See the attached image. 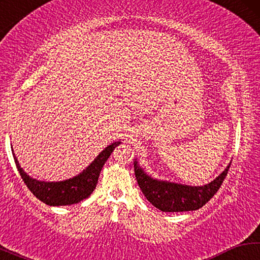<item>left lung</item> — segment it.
I'll use <instances>...</instances> for the list:
<instances>
[{
  "label": "left lung",
  "mask_w": 260,
  "mask_h": 260,
  "mask_svg": "<svg viewBox=\"0 0 260 260\" xmlns=\"http://www.w3.org/2000/svg\"><path fill=\"white\" fill-rule=\"evenodd\" d=\"M230 166L231 162L218 178L202 187L158 181L144 173L136 161L134 162V172L139 187L153 206L162 212H183V211L199 210L208 203L219 190Z\"/></svg>",
  "instance_id": "left-lung-1"
}]
</instances>
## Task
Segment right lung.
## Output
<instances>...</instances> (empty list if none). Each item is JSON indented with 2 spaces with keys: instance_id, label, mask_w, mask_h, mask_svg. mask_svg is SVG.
I'll return each instance as SVG.
<instances>
[{
  "instance_id": "obj_1",
  "label": "right lung",
  "mask_w": 260,
  "mask_h": 260,
  "mask_svg": "<svg viewBox=\"0 0 260 260\" xmlns=\"http://www.w3.org/2000/svg\"><path fill=\"white\" fill-rule=\"evenodd\" d=\"M119 144L120 142L110 144L82 173L72 179L59 182H45L32 179L21 169L15 153L14 158L21 179L37 199L52 206L71 205L79 203L80 201L90 196V193L94 191L96 184H98V180L103 165L113 152L114 148Z\"/></svg>"
}]
</instances>
